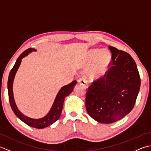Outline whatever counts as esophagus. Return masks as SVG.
Returning a JSON list of instances; mask_svg holds the SVG:
<instances>
[{
	"label": "esophagus",
	"instance_id": "1",
	"mask_svg": "<svg viewBox=\"0 0 151 151\" xmlns=\"http://www.w3.org/2000/svg\"><path fill=\"white\" fill-rule=\"evenodd\" d=\"M78 82L80 84L83 85L86 88H88V82L86 81L84 77H81L78 80Z\"/></svg>",
	"mask_w": 151,
	"mask_h": 151
}]
</instances>
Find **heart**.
Segmentation results:
<instances>
[{"mask_svg": "<svg viewBox=\"0 0 151 151\" xmlns=\"http://www.w3.org/2000/svg\"><path fill=\"white\" fill-rule=\"evenodd\" d=\"M111 62V54L107 50H91L88 53L84 61L86 67L91 66L89 76L91 79H99L106 74Z\"/></svg>", "mask_w": 151, "mask_h": 151, "instance_id": "heart-1", "label": "heart"}]
</instances>
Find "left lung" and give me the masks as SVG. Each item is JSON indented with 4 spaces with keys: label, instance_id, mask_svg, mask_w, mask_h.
I'll list each match as a JSON object with an SVG mask.
<instances>
[{
    "label": "left lung",
    "instance_id": "obj_1",
    "mask_svg": "<svg viewBox=\"0 0 151 151\" xmlns=\"http://www.w3.org/2000/svg\"><path fill=\"white\" fill-rule=\"evenodd\" d=\"M110 67L92 83L86 93V108L90 116L101 123L121 119L132 110L140 88V76L129 54L109 47Z\"/></svg>",
    "mask_w": 151,
    "mask_h": 151
}]
</instances>
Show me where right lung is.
Returning a JSON list of instances; mask_svg holds the SVG:
<instances>
[{"mask_svg": "<svg viewBox=\"0 0 151 151\" xmlns=\"http://www.w3.org/2000/svg\"><path fill=\"white\" fill-rule=\"evenodd\" d=\"M32 51H36V50L35 49L29 48L27 50H24L19 56L14 66L13 67L12 69L10 70L8 81L9 101L13 111L14 112L16 116L19 119H20L22 122H24V123L28 124V126L36 128V129H43V128L47 127L50 126V124H53L54 122H56L60 118L61 114H62L63 102L64 100H65V98L73 91L74 86L76 84V81H74L71 83H70L69 84L64 86L60 89L59 92L58 93L55 100L54 101L52 108H51L49 113L45 117L41 119H32L30 117H28L24 114H22L19 111L15 104L14 97V93H13V83H14L15 74L17 73V70L21 64V60L24 57L27 56L28 54L30 53Z\"/></svg>", "mask_w": 151, "mask_h": 151, "instance_id": "1", "label": "right lung"}]
</instances>
